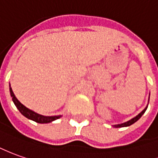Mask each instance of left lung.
I'll list each match as a JSON object with an SVG mask.
<instances>
[{
  "instance_id": "obj_1",
  "label": "left lung",
  "mask_w": 158,
  "mask_h": 158,
  "mask_svg": "<svg viewBox=\"0 0 158 158\" xmlns=\"http://www.w3.org/2000/svg\"><path fill=\"white\" fill-rule=\"evenodd\" d=\"M149 100H150V96H149ZM149 100H148V105H149ZM148 105H147V106L143 109V110L138 114V115H137L135 118H131V120H129V121H127V122H124V123H122V124H114L113 125V127H115V128H121V127H127V126H130V125H131V124H133L135 122H137L141 117H142L143 115V113L145 112V110H147V107H148Z\"/></svg>"
}]
</instances>
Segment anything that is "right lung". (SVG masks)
I'll return each instance as SVG.
<instances>
[{
    "label": "right lung",
    "mask_w": 158,
    "mask_h": 158,
    "mask_svg": "<svg viewBox=\"0 0 158 158\" xmlns=\"http://www.w3.org/2000/svg\"><path fill=\"white\" fill-rule=\"evenodd\" d=\"M9 92H10V95H11L12 99H13V102L14 104L15 105V106L17 107V109L20 110V112L22 114V115L26 117L27 118H28L30 120H33L36 123H39V124H48V123H51L54 120L58 119L61 118V115L58 116H44L41 115V114H39L37 112H35L34 110H31L29 108L26 107L24 105H22L18 99L17 98L15 97V93L12 90L11 86H10V84H9Z\"/></svg>",
    "instance_id": "add662e5"
}]
</instances>
